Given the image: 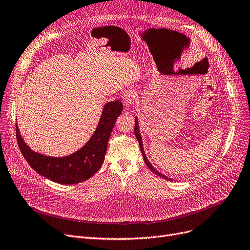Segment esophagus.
Masks as SVG:
<instances>
[{"label":"esophagus","instance_id":"34e87169","mask_svg":"<svg viewBox=\"0 0 250 250\" xmlns=\"http://www.w3.org/2000/svg\"><path fill=\"white\" fill-rule=\"evenodd\" d=\"M124 104L125 107H132L135 104V100H136V92L133 89L126 90L124 94Z\"/></svg>","mask_w":250,"mask_h":250}]
</instances>
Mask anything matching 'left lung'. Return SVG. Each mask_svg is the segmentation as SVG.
Instances as JSON below:
<instances>
[{"instance_id":"8db88e82","label":"left lung","mask_w":250,"mask_h":250,"mask_svg":"<svg viewBox=\"0 0 250 250\" xmlns=\"http://www.w3.org/2000/svg\"><path fill=\"white\" fill-rule=\"evenodd\" d=\"M135 136H136V138H137L138 142H139L140 149H141V152H142V154H143V159H144L145 164L147 165V167H148V168H149V169H150L154 174L158 175V176L162 177L163 179L172 181V179H171V178H168L167 176H166V175H164V174L160 173L158 170H155V169L152 167V165L150 164V162L148 161V159H147V156H146L145 151H144V148H143V142H142V137H141V134H140V131H139V122H138V117H136V119H135Z\"/></svg>"}]
</instances>
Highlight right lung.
<instances>
[{
	"instance_id": "right-lung-1",
	"label": "right lung",
	"mask_w": 250,
	"mask_h": 250,
	"mask_svg": "<svg viewBox=\"0 0 250 250\" xmlns=\"http://www.w3.org/2000/svg\"><path fill=\"white\" fill-rule=\"evenodd\" d=\"M119 100L105 104L100 122L90 139L72 154L55 158L35 152L26 145L16 125V138L21 151L31 167L42 176L60 184H76L90 178L101 168L111 132L123 111Z\"/></svg>"
}]
</instances>
